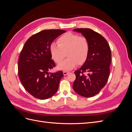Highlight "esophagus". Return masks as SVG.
Instances as JSON below:
<instances>
[{"label": "esophagus", "mask_w": 132, "mask_h": 132, "mask_svg": "<svg viewBox=\"0 0 132 132\" xmlns=\"http://www.w3.org/2000/svg\"><path fill=\"white\" fill-rule=\"evenodd\" d=\"M68 71H63V74H64V75H67L68 74Z\"/></svg>", "instance_id": "obj_1"}]
</instances>
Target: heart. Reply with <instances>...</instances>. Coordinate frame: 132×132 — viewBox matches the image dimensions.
I'll use <instances>...</instances> for the list:
<instances>
[{"label": "heart", "mask_w": 132, "mask_h": 132, "mask_svg": "<svg viewBox=\"0 0 132 132\" xmlns=\"http://www.w3.org/2000/svg\"><path fill=\"white\" fill-rule=\"evenodd\" d=\"M58 44H51L50 51L52 58L57 64H60L65 57L68 58L58 66L62 70L73 69L78 63L79 64L84 62L90 50V44L84 36L69 32L62 35L57 41Z\"/></svg>", "instance_id": "obj_1"}]
</instances>
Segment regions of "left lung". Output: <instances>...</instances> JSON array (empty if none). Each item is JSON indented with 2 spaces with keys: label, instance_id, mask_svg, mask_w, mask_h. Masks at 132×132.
<instances>
[{
  "label": "left lung",
  "instance_id": "left-lung-1",
  "mask_svg": "<svg viewBox=\"0 0 132 132\" xmlns=\"http://www.w3.org/2000/svg\"><path fill=\"white\" fill-rule=\"evenodd\" d=\"M89 42L90 50L85 63L75 71L76 79L73 88L78 94L85 97L99 93L107 82L111 62L110 47L102 35L90 29H75Z\"/></svg>",
  "mask_w": 132,
  "mask_h": 132
}]
</instances>
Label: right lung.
<instances>
[{"label": "right lung", "instance_id": "1", "mask_svg": "<svg viewBox=\"0 0 132 132\" xmlns=\"http://www.w3.org/2000/svg\"><path fill=\"white\" fill-rule=\"evenodd\" d=\"M66 31L42 30L33 35L25 42L20 54L18 75L25 90L34 97L45 100L57 91L63 77L62 71L48 73L55 67L50 47L54 39Z\"/></svg>", "mask_w": 132, "mask_h": 132}]
</instances>
